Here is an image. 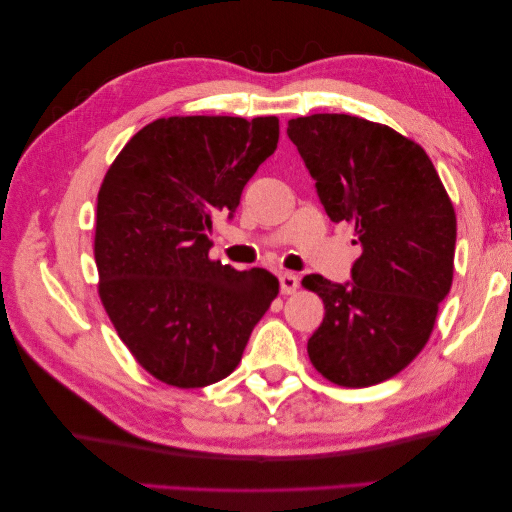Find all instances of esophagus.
Listing matches in <instances>:
<instances>
[{"mask_svg":"<svg viewBox=\"0 0 512 512\" xmlns=\"http://www.w3.org/2000/svg\"><path fill=\"white\" fill-rule=\"evenodd\" d=\"M279 288L284 295H292L299 288V277L295 273H281L279 275Z\"/></svg>","mask_w":512,"mask_h":512,"instance_id":"1","label":"esophagus"}]
</instances>
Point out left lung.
I'll return each instance as SVG.
<instances>
[{
  "instance_id": "left-lung-1",
  "label": "left lung",
  "mask_w": 512,
  "mask_h": 512,
  "mask_svg": "<svg viewBox=\"0 0 512 512\" xmlns=\"http://www.w3.org/2000/svg\"><path fill=\"white\" fill-rule=\"evenodd\" d=\"M288 138L325 213L354 224L363 250L352 281L303 277L325 306L308 356L334 385H378L420 354L449 295L453 204L424 149L387 125L312 114L292 118Z\"/></svg>"
}]
</instances>
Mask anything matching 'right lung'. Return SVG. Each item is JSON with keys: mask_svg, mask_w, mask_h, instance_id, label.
Wrapping results in <instances>:
<instances>
[{"mask_svg": "<svg viewBox=\"0 0 512 512\" xmlns=\"http://www.w3.org/2000/svg\"><path fill=\"white\" fill-rule=\"evenodd\" d=\"M277 140V116L158 118L105 173L99 295L127 350L162 383L193 389L226 378L277 297L268 270L209 259L213 217H233Z\"/></svg>", "mask_w": 512, "mask_h": 512, "instance_id": "right-lung-1", "label": "right lung"}]
</instances>
